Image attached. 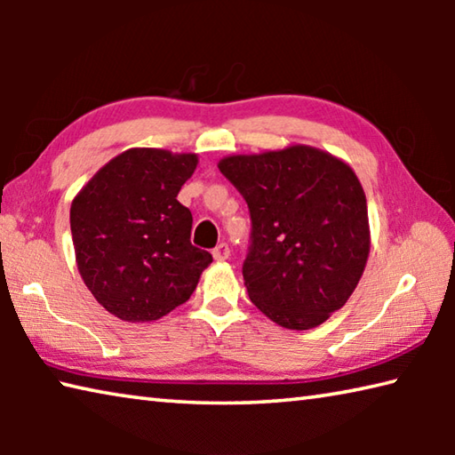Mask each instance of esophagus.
<instances>
[{
  "label": "esophagus",
  "instance_id": "obj_1",
  "mask_svg": "<svg viewBox=\"0 0 455 455\" xmlns=\"http://www.w3.org/2000/svg\"><path fill=\"white\" fill-rule=\"evenodd\" d=\"M228 255H230V249H228L227 243H220V244H217V246H214V249H212L214 260H227Z\"/></svg>",
  "mask_w": 455,
  "mask_h": 455
}]
</instances>
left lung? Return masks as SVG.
Returning <instances> with one entry per match:
<instances>
[{
    "label": "left lung",
    "instance_id": "1",
    "mask_svg": "<svg viewBox=\"0 0 455 455\" xmlns=\"http://www.w3.org/2000/svg\"><path fill=\"white\" fill-rule=\"evenodd\" d=\"M219 168L251 212L243 263L251 301L281 327L321 325L347 303L369 257L355 172L311 146L227 156Z\"/></svg>",
    "mask_w": 455,
    "mask_h": 455
}]
</instances>
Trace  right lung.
<instances>
[{"label":"right lung","instance_id":"add662e5","mask_svg":"<svg viewBox=\"0 0 455 455\" xmlns=\"http://www.w3.org/2000/svg\"><path fill=\"white\" fill-rule=\"evenodd\" d=\"M196 154L130 148L94 174L70 209L86 287L122 321H156L187 303L209 251L190 243L192 214L176 196Z\"/></svg>","mask_w":455,"mask_h":455}]
</instances>
